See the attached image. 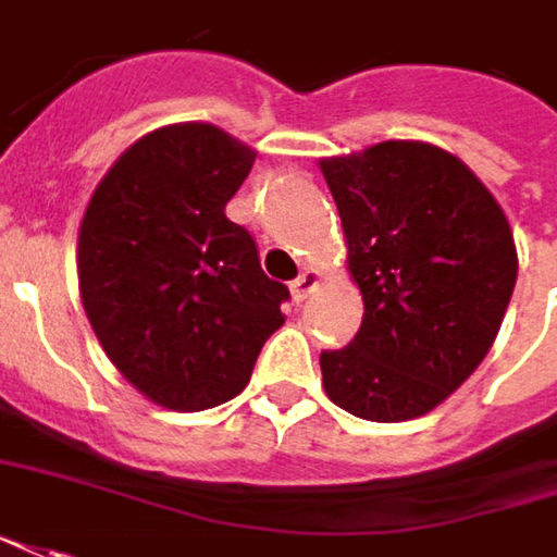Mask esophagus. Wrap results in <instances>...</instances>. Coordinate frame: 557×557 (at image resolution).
<instances>
[{
	"instance_id": "1",
	"label": "esophagus",
	"mask_w": 557,
	"mask_h": 557,
	"mask_svg": "<svg viewBox=\"0 0 557 557\" xmlns=\"http://www.w3.org/2000/svg\"><path fill=\"white\" fill-rule=\"evenodd\" d=\"M318 278H321V275H318L315 270L300 272V275H297V278L290 282V294H294V300H297V302L306 300V297H309V294H312V290L318 287Z\"/></svg>"
}]
</instances>
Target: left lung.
Instances as JSON below:
<instances>
[{"instance_id":"1","label":"left lung","mask_w":557,"mask_h":557,"mask_svg":"<svg viewBox=\"0 0 557 557\" xmlns=\"http://www.w3.org/2000/svg\"><path fill=\"white\" fill-rule=\"evenodd\" d=\"M363 321L321 351L327 397L367 421L431 412L488 355L519 257L504 209L458 157L382 141L321 160Z\"/></svg>"}]
</instances>
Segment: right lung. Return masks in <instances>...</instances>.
<instances>
[{
  "mask_svg": "<svg viewBox=\"0 0 557 557\" xmlns=\"http://www.w3.org/2000/svg\"><path fill=\"white\" fill-rule=\"evenodd\" d=\"M255 151L212 124L163 126L99 182L78 236L84 312L114 367L166 409L233 400L290 290L227 218Z\"/></svg>",
  "mask_w": 557,
  "mask_h": 557,
  "instance_id": "1",
  "label": "right lung"
}]
</instances>
